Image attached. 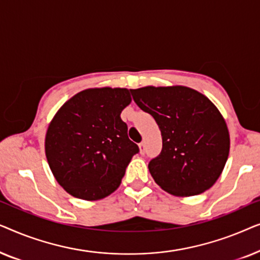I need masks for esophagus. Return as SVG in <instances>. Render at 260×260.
<instances>
[{"label":"esophagus","instance_id":"1","mask_svg":"<svg viewBox=\"0 0 260 260\" xmlns=\"http://www.w3.org/2000/svg\"><path fill=\"white\" fill-rule=\"evenodd\" d=\"M138 147H140L141 155H144L145 154V143H144V142H141V143L138 144Z\"/></svg>","mask_w":260,"mask_h":260}]
</instances>
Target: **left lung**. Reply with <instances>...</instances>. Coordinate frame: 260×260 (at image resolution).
<instances>
[{
    "instance_id": "8db88e82",
    "label": "left lung",
    "mask_w": 260,
    "mask_h": 260,
    "mask_svg": "<svg viewBox=\"0 0 260 260\" xmlns=\"http://www.w3.org/2000/svg\"><path fill=\"white\" fill-rule=\"evenodd\" d=\"M130 91L161 130L162 151L148 166L155 182L175 197L209 189L230 154L229 127L218 108L205 94L181 85Z\"/></svg>"
}]
</instances>
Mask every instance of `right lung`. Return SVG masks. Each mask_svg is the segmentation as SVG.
<instances>
[{"label": "right lung", "mask_w": 260, "mask_h": 260, "mask_svg": "<svg viewBox=\"0 0 260 260\" xmlns=\"http://www.w3.org/2000/svg\"><path fill=\"white\" fill-rule=\"evenodd\" d=\"M130 103L127 88H87L53 117L45 138L46 157L55 180L72 197L101 200L119 187L138 152L120 118Z\"/></svg>", "instance_id": "1"}]
</instances>
